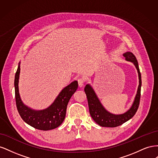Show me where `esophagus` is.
Instances as JSON below:
<instances>
[{"label":"esophagus","mask_w":158,"mask_h":158,"mask_svg":"<svg viewBox=\"0 0 158 158\" xmlns=\"http://www.w3.org/2000/svg\"><path fill=\"white\" fill-rule=\"evenodd\" d=\"M78 83L79 87H80V88H81V87L84 86V83H85V80H84V78H80L78 79Z\"/></svg>","instance_id":"obj_1"}]
</instances>
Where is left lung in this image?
I'll list each match as a JSON object with an SVG mask.
<instances>
[{
    "mask_svg": "<svg viewBox=\"0 0 158 158\" xmlns=\"http://www.w3.org/2000/svg\"><path fill=\"white\" fill-rule=\"evenodd\" d=\"M124 57L128 61H131L135 65L138 73L139 77V85H138L137 94L135 97L132 106L127 112L122 114H113L107 111L102 106L99 100L95 95L94 89L89 84H87L84 88V92L86 94L89 111L91 117L99 126L104 127H117L125 123L129 119H131L139 107L140 99V91L142 85L141 74L138 66V61L135 56L131 52H127L123 55Z\"/></svg>",
    "mask_w": 158,
    "mask_h": 158,
    "instance_id": "obj_1",
    "label": "left lung"
}]
</instances>
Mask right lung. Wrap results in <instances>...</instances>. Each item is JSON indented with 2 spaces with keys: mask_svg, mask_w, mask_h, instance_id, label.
<instances>
[{
  "mask_svg": "<svg viewBox=\"0 0 158 158\" xmlns=\"http://www.w3.org/2000/svg\"><path fill=\"white\" fill-rule=\"evenodd\" d=\"M20 68L19 64L15 75L14 87L18 111L28 125L38 130L49 131L59 127L66 116V107L70 99L78 89L77 81H74L61 91L50 107L41 111H34L23 105L18 90V80Z\"/></svg>",
  "mask_w": 158,
  "mask_h": 158,
  "instance_id": "add662e5",
  "label": "right lung"
}]
</instances>
